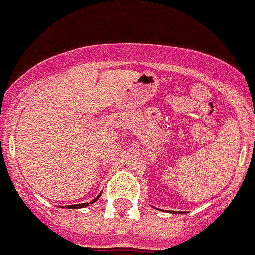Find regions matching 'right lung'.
I'll return each instance as SVG.
<instances>
[{
	"instance_id": "right-lung-1",
	"label": "right lung",
	"mask_w": 255,
	"mask_h": 255,
	"mask_svg": "<svg viewBox=\"0 0 255 255\" xmlns=\"http://www.w3.org/2000/svg\"><path fill=\"white\" fill-rule=\"evenodd\" d=\"M99 197L100 196H97L96 197V199H93L92 201H91V203H89V204H92V203H95L96 200H99ZM88 203H84V204H76V205H67L66 208H83V207H88Z\"/></svg>"
}]
</instances>
